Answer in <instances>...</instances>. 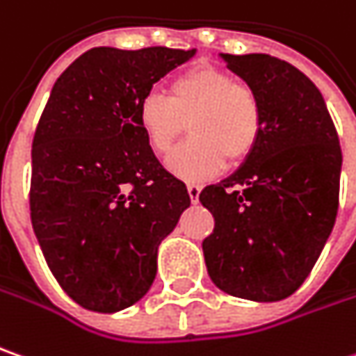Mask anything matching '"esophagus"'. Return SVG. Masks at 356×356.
Masks as SVG:
<instances>
[{"label":"esophagus","instance_id":"obj_1","mask_svg":"<svg viewBox=\"0 0 356 356\" xmlns=\"http://www.w3.org/2000/svg\"><path fill=\"white\" fill-rule=\"evenodd\" d=\"M200 190L202 188L198 186V184H188V196H190V200L196 204L198 202V198H200Z\"/></svg>","mask_w":356,"mask_h":356}]
</instances>
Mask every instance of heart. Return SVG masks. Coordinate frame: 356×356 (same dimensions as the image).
<instances>
[{
    "label": "heart",
    "mask_w": 356,
    "mask_h": 356,
    "mask_svg": "<svg viewBox=\"0 0 356 356\" xmlns=\"http://www.w3.org/2000/svg\"><path fill=\"white\" fill-rule=\"evenodd\" d=\"M146 144L164 156L190 130V140L172 152L166 168L184 182H206L230 160L244 162L262 136V104L257 92L214 65L192 67L170 81L168 99L146 94L136 110Z\"/></svg>",
    "instance_id": "1"
}]
</instances>
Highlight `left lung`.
<instances>
[{
	"label": "left lung",
	"instance_id": "1",
	"mask_svg": "<svg viewBox=\"0 0 356 356\" xmlns=\"http://www.w3.org/2000/svg\"><path fill=\"white\" fill-rule=\"evenodd\" d=\"M220 58L257 92L262 136L234 174L200 192L214 216L206 268L226 294L276 302L311 275L332 232L343 154L323 94L300 70L266 54Z\"/></svg>",
	"mask_w": 356,
	"mask_h": 356
}]
</instances>
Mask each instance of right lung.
Masks as SVG:
<instances>
[{
    "label": "right lung",
    "mask_w": 356,
    "mask_h": 356,
    "mask_svg": "<svg viewBox=\"0 0 356 356\" xmlns=\"http://www.w3.org/2000/svg\"><path fill=\"white\" fill-rule=\"evenodd\" d=\"M196 49L92 47L56 80L31 144V224L80 307L118 312L150 291L158 246L190 206L186 184L136 124L140 99Z\"/></svg>",
    "instance_id": "obj_1"
}]
</instances>
